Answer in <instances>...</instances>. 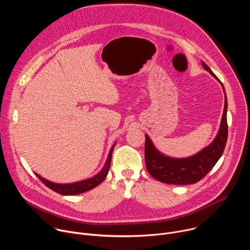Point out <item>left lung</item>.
Here are the masks:
<instances>
[{
    "label": "left lung",
    "instance_id": "1",
    "mask_svg": "<svg viewBox=\"0 0 250 250\" xmlns=\"http://www.w3.org/2000/svg\"><path fill=\"white\" fill-rule=\"evenodd\" d=\"M202 65L213 78L220 81L205 62H202ZM223 90L225 93V108L219 132L211 144L198 153L186 158H173L164 155L156 149L150 137L146 134V164L148 173L154 179L165 184H195L216 165L224 153L228 140V99L224 86Z\"/></svg>",
    "mask_w": 250,
    "mask_h": 250
}]
</instances>
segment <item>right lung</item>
I'll return each mask as SVG.
<instances>
[{
  "instance_id": "obj_1",
  "label": "right lung",
  "mask_w": 250,
  "mask_h": 250,
  "mask_svg": "<svg viewBox=\"0 0 250 250\" xmlns=\"http://www.w3.org/2000/svg\"><path fill=\"white\" fill-rule=\"evenodd\" d=\"M116 145H114L109 152L108 158H106V161L104 165V167L102 168V170L96 174L95 176L89 178V179L86 180H82L79 182H75V183H70V184H58V183H53L51 181H48L46 179H44L43 177H42L41 175L35 173L39 177V179L45 185L47 186L49 189L53 190L54 192L61 194V195H65V196H71V195H78L87 191H90L92 189H94L95 187H97L98 185H100L104 179L106 175H108L110 166H111V160H112V154L114 151V147Z\"/></svg>"
}]
</instances>
